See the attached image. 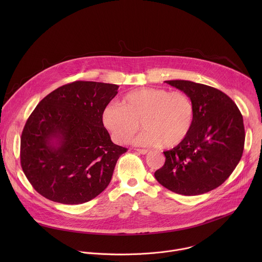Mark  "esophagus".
<instances>
[{
  "mask_svg": "<svg viewBox=\"0 0 262 262\" xmlns=\"http://www.w3.org/2000/svg\"><path fill=\"white\" fill-rule=\"evenodd\" d=\"M137 151H138L139 154H141V155H146V154L149 152L148 149H137Z\"/></svg>",
  "mask_w": 262,
  "mask_h": 262,
  "instance_id": "34e87169",
  "label": "esophagus"
}]
</instances>
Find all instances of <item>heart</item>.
<instances>
[{
	"mask_svg": "<svg viewBox=\"0 0 262 262\" xmlns=\"http://www.w3.org/2000/svg\"><path fill=\"white\" fill-rule=\"evenodd\" d=\"M194 121V104L188 94L157 88H141L125 94L121 103L111 102L102 122L118 144L135 139L137 145L172 148L189 135Z\"/></svg>",
	"mask_w": 262,
	"mask_h": 262,
	"instance_id": "1",
	"label": "heart"
}]
</instances>
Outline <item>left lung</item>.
Wrapping results in <instances>:
<instances>
[{"label": "left lung", "mask_w": 262, "mask_h": 262, "mask_svg": "<svg viewBox=\"0 0 262 262\" xmlns=\"http://www.w3.org/2000/svg\"><path fill=\"white\" fill-rule=\"evenodd\" d=\"M166 83L190 96L194 121L185 139L164 151L166 162L156 171V179L184 196L212 191L242 159L246 136L243 115L228 95L213 87L183 80Z\"/></svg>", "instance_id": "left-lung-1"}]
</instances>
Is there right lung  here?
Here are the masks:
<instances>
[{
	"label": "right lung",
	"instance_id": "right-lung-1",
	"mask_svg": "<svg viewBox=\"0 0 262 262\" xmlns=\"http://www.w3.org/2000/svg\"><path fill=\"white\" fill-rule=\"evenodd\" d=\"M118 88L76 81L37 104L20 138V165L37 193L54 202L82 204L104 191L127 150L111 141L102 123Z\"/></svg>",
	"mask_w": 262,
	"mask_h": 262
}]
</instances>
